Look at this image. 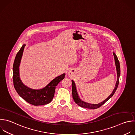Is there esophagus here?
Segmentation results:
<instances>
[{
    "instance_id": "esophagus-1",
    "label": "esophagus",
    "mask_w": 135,
    "mask_h": 135,
    "mask_svg": "<svg viewBox=\"0 0 135 135\" xmlns=\"http://www.w3.org/2000/svg\"><path fill=\"white\" fill-rule=\"evenodd\" d=\"M74 73H75V71H74V70H73V69L70 70L69 71V72H68V75H69V76L73 75L74 74Z\"/></svg>"
}]
</instances>
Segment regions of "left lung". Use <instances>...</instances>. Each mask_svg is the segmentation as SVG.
Returning <instances> with one entry per match:
<instances>
[{"label":"left lung","mask_w":135,"mask_h":135,"mask_svg":"<svg viewBox=\"0 0 135 135\" xmlns=\"http://www.w3.org/2000/svg\"><path fill=\"white\" fill-rule=\"evenodd\" d=\"M114 57V60H115V66H116V69H117V80L116 82V84L115 85V87L113 89V92H112V93L109 96V97L106 99L105 100H104L103 102L99 103V104H90L88 103H86L85 102H84L83 101H81L80 100V99L79 98L77 92V89H76V85L75 84V82L72 80V95H73V99L75 101V102L79 106H80V107L84 108H87V109H95L97 108H100L101 106H102L103 104H104L107 101H108L114 94L115 92L116 91L117 89L118 88V85H119V77H120V63H119V61L116 56V55L115 54V53L113 52Z\"/></svg>","instance_id":"obj_1"}]
</instances>
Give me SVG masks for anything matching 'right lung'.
I'll return each instance as SVG.
<instances>
[{"instance_id":"right-lung-1","label":"right lung","mask_w":135,"mask_h":135,"mask_svg":"<svg viewBox=\"0 0 135 135\" xmlns=\"http://www.w3.org/2000/svg\"><path fill=\"white\" fill-rule=\"evenodd\" d=\"M25 44H23L17 52L13 64V79L14 86L18 95L28 103L33 105H42L49 103L55 95L56 86L64 79L63 74L51 80L46 87L40 89L30 88L22 82L20 77L19 67Z\"/></svg>"}]
</instances>
